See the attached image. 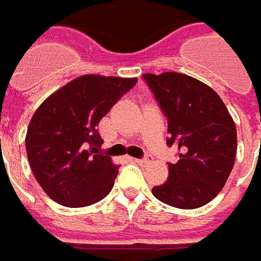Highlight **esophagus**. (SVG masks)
Listing matches in <instances>:
<instances>
[{
    "mask_svg": "<svg viewBox=\"0 0 261 261\" xmlns=\"http://www.w3.org/2000/svg\"><path fill=\"white\" fill-rule=\"evenodd\" d=\"M132 161H134L135 163H138V165H148L149 162H150V159H149V158H145V159H132Z\"/></svg>",
    "mask_w": 261,
    "mask_h": 261,
    "instance_id": "obj_1",
    "label": "esophagus"
}]
</instances>
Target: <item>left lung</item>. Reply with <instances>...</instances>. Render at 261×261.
Returning a JSON list of instances; mask_svg holds the SVG:
<instances>
[{"label":"left lung","instance_id":"8db88e82","mask_svg":"<svg viewBox=\"0 0 261 261\" xmlns=\"http://www.w3.org/2000/svg\"><path fill=\"white\" fill-rule=\"evenodd\" d=\"M168 118V146L180 150L153 196L177 209H197L215 199L229 177L237 132L222 98L199 79L179 72L143 73Z\"/></svg>","mask_w":261,"mask_h":261}]
</instances>
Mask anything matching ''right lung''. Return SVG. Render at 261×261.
I'll return each instance as SVG.
<instances>
[{"label":"right lung","instance_id":"right-lung-1","mask_svg":"<svg viewBox=\"0 0 261 261\" xmlns=\"http://www.w3.org/2000/svg\"><path fill=\"white\" fill-rule=\"evenodd\" d=\"M138 78L82 75L39 105L25 136L30 166L46 195L66 207H85L112 190L118 168L96 154L99 120Z\"/></svg>","mask_w":261,"mask_h":261}]
</instances>
